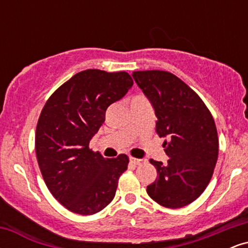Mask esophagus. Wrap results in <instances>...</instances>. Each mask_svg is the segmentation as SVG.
<instances>
[{"mask_svg":"<svg viewBox=\"0 0 248 248\" xmlns=\"http://www.w3.org/2000/svg\"><path fill=\"white\" fill-rule=\"evenodd\" d=\"M129 161H130V163L136 164V166H138V164H141L142 162H143V160H141V158H135V157H130Z\"/></svg>","mask_w":248,"mask_h":248,"instance_id":"obj_1","label":"esophagus"}]
</instances>
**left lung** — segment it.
Returning a JSON list of instances; mask_svg holds the SVG:
<instances>
[{
    "mask_svg": "<svg viewBox=\"0 0 248 248\" xmlns=\"http://www.w3.org/2000/svg\"><path fill=\"white\" fill-rule=\"evenodd\" d=\"M132 77L155 110L156 133L164 138L167 163L150 160L157 178L147 186L162 206L192 203L210 183L218 158L215 120L203 100L186 82L166 71H136Z\"/></svg>",
    "mask_w": 248,
    "mask_h": 248,
    "instance_id": "8db88e82",
    "label": "left lung"
}]
</instances>
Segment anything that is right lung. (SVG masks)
<instances>
[{
	"label": "right lung",
	"instance_id": "1",
	"mask_svg": "<svg viewBox=\"0 0 248 248\" xmlns=\"http://www.w3.org/2000/svg\"><path fill=\"white\" fill-rule=\"evenodd\" d=\"M133 86L127 72L85 70L55 91L36 128V155L47 189L62 205L78 215L105 209L127 170V155L105 158L88 148L105 121L108 106Z\"/></svg>",
	"mask_w": 248,
	"mask_h": 248
}]
</instances>
